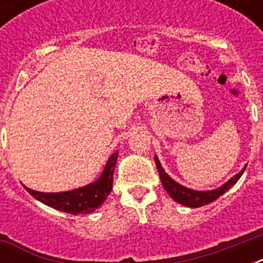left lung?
I'll use <instances>...</instances> for the list:
<instances>
[{
    "label": "left lung",
    "instance_id": "1",
    "mask_svg": "<svg viewBox=\"0 0 263 263\" xmlns=\"http://www.w3.org/2000/svg\"><path fill=\"white\" fill-rule=\"evenodd\" d=\"M154 161H156L157 169H158V175H160L161 183L164 185V188L166 190L171 198L173 200H176L177 203L183 204V206H187V208H200V206H204V204L210 203L213 200H216L217 198H220L222 194L228 191L229 188L233 187L235 184L237 183V180L240 179L241 175L245 173V168L241 169L240 172L235 175L233 177L224 183L221 187L216 188V190H209V191H196V190H191V188H187L181 185L180 183L175 181V180L165 172V169L162 168L158 157L154 156Z\"/></svg>",
    "mask_w": 263,
    "mask_h": 263
}]
</instances>
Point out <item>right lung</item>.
Segmentation results:
<instances>
[{"mask_svg":"<svg viewBox=\"0 0 263 263\" xmlns=\"http://www.w3.org/2000/svg\"><path fill=\"white\" fill-rule=\"evenodd\" d=\"M119 152L113 153L107 160L105 168L98 179L92 183L75 188L71 191L64 192H39L26 187V190L34 196L35 199L42 202L46 206L71 214H84L92 213L95 209L102 206L103 200L111 191L113 184V172H115L116 162H117Z\"/></svg>","mask_w":263,"mask_h":263,"instance_id":"right-lung-1","label":"right lung"}]
</instances>
